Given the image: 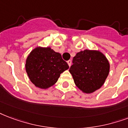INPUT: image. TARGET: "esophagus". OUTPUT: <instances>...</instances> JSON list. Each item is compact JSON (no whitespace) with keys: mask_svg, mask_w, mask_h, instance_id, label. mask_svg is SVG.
Segmentation results:
<instances>
[{"mask_svg":"<svg viewBox=\"0 0 128 128\" xmlns=\"http://www.w3.org/2000/svg\"><path fill=\"white\" fill-rule=\"evenodd\" d=\"M67 63H68V66H71V64H72V61H71L70 60H68V62H67Z\"/></svg>","mask_w":128,"mask_h":128,"instance_id":"esophagus-1","label":"esophagus"}]
</instances>
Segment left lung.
<instances>
[{
    "mask_svg": "<svg viewBox=\"0 0 128 128\" xmlns=\"http://www.w3.org/2000/svg\"><path fill=\"white\" fill-rule=\"evenodd\" d=\"M69 69L77 87L90 94L103 85L109 75L110 62L99 50H85L76 54Z\"/></svg>",
    "mask_w": 128,
    "mask_h": 128,
    "instance_id": "obj_1",
    "label": "left lung"
}]
</instances>
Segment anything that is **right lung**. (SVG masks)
<instances>
[{
    "instance_id": "add662e5",
    "label": "right lung",
    "mask_w": 128,
    "mask_h": 128,
    "mask_svg": "<svg viewBox=\"0 0 128 128\" xmlns=\"http://www.w3.org/2000/svg\"><path fill=\"white\" fill-rule=\"evenodd\" d=\"M69 68L60 53L50 47L38 46L27 56L25 70L36 87L48 89L58 81L60 74Z\"/></svg>"
}]
</instances>
